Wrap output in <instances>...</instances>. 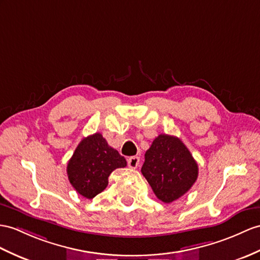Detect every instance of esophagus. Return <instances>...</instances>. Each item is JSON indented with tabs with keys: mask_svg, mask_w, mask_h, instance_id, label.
<instances>
[{
	"mask_svg": "<svg viewBox=\"0 0 260 260\" xmlns=\"http://www.w3.org/2000/svg\"><path fill=\"white\" fill-rule=\"evenodd\" d=\"M139 162H140L139 156H130L128 159V167L130 169H137L139 166Z\"/></svg>",
	"mask_w": 260,
	"mask_h": 260,
	"instance_id": "34e87169",
	"label": "esophagus"
}]
</instances>
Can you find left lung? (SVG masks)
Here are the masks:
<instances>
[{
    "label": "left lung",
    "mask_w": 260,
    "mask_h": 260,
    "mask_svg": "<svg viewBox=\"0 0 260 260\" xmlns=\"http://www.w3.org/2000/svg\"><path fill=\"white\" fill-rule=\"evenodd\" d=\"M141 172L164 203L180 199L198 180L199 167L179 138L157 136L144 154Z\"/></svg>",
    "instance_id": "obj_1"
}]
</instances>
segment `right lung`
<instances>
[{
  "label": "right lung",
  "instance_id": "obj_1",
  "mask_svg": "<svg viewBox=\"0 0 260 260\" xmlns=\"http://www.w3.org/2000/svg\"><path fill=\"white\" fill-rule=\"evenodd\" d=\"M126 161L100 134L84 138L67 164L68 180L86 199H93L108 185L112 171L124 168Z\"/></svg>",
  "mask_w": 260,
  "mask_h": 260
}]
</instances>
